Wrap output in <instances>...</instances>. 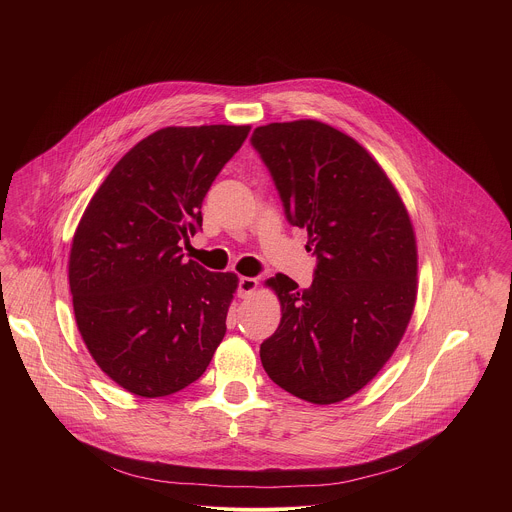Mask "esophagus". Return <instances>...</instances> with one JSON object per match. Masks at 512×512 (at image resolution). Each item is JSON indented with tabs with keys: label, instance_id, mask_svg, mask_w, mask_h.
I'll return each mask as SVG.
<instances>
[{
	"label": "esophagus",
	"instance_id": "obj_1",
	"mask_svg": "<svg viewBox=\"0 0 512 512\" xmlns=\"http://www.w3.org/2000/svg\"><path fill=\"white\" fill-rule=\"evenodd\" d=\"M258 288V280L256 278H240L238 282V295L240 297H250Z\"/></svg>",
	"mask_w": 512,
	"mask_h": 512
}]
</instances>
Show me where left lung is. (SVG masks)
Instances as JSON below:
<instances>
[{
  "instance_id": "8db88e82",
  "label": "left lung",
  "mask_w": 512,
  "mask_h": 512,
  "mask_svg": "<svg viewBox=\"0 0 512 512\" xmlns=\"http://www.w3.org/2000/svg\"><path fill=\"white\" fill-rule=\"evenodd\" d=\"M252 146L319 260L307 290L284 274L266 280L282 319L260 359L286 392L337 404L365 388L406 333L418 293L414 226L378 161L329 124L260 126Z\"/></svg>"
}]
</instances>
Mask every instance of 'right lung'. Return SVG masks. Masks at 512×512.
Wrapping results in <instances>:
<instances>
[{
    "instance_id": "right-lung-1",
    "label": "right lung",
    "mask_w": 512,
    "mask_h": 512,
    "mask_svg": "<svg viewBox=\"0 0 512 512\" xmlns=\"http://www.w3.org/2000/svg\"><path fill=\"white\" fill-rule=\"evenodd\" d=\"M250 126H169L132 147L74 230L69 284L80 337L116 384L144 398L195 382L226 333L234 272L183 262L203 199Z\"/></svg>"
}]
</instances>
